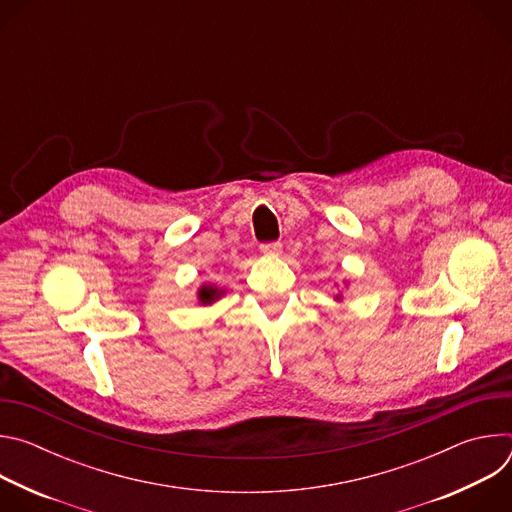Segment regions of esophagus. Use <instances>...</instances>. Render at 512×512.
I'll use <instances>...</instances> for the list:
<instances>
[{"label":"esophagus","instance_id":"34e87169","mask_svg":"<svg viewBox=\"0 0 512 512\" xmlns=\"http://www.w3.org/2000/svg\"><path fill=\"white\" fill-rule=\"evenodd\" d=\"M261 253L267 257H277L281 253V243H263Z\"/></svg>","mask_w":512,"mask_h":512}]
</instances>
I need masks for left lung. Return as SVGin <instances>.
Masks as SVG:
<instances>
[{"instance_id": "8db88e82", "label": "left lung", "mask_w": 512, "mask_h": 512, "mask_svg": "<svg viewBox=\"0 0 512 512\" xmlns=\"http://www.w3.org/2000/svg\"><path fill=\"white\" fill-rule=\"evenodd\" d=\"M344 285H348V281H346ZM334 300H336V302H342V294H336V296H334Z\"/></svg>"}]
</instances>
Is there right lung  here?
Returning <instances> with one entry per match:
<instances>
[{"mask_svg": "<svg viewBox=\"0 0 512 512\" xmlns=\"http://www.w3.org/2000/svg\"><path fill=\"white\" fill-rule=\"evenodd\" d=\"M223 294H225V289L216 287V285H210V283H202V285L198 287V294H196V296H198V304L210 306V304L221 300Z\"/></svg>", "mask_w": 512, "mask_h": 512, "instance_id": "1", "label": "right lung"}]
</instances>
